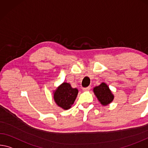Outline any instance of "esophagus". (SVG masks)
<instances>
[{
    "label": "esophagus",
    "instance_id": "esophagus-1",
    "mask_svg": "<svg viewBox=\"0 0 148 148\" xmlns=\"http://www.w3.org/2000/svg\"><path fill=\"white\" fill-rule=\"evenodd\" d=\"M91 89V87L90 86H89V87H87V88H84L83 89H82V90L84 91H89Z\"/></svg>",
    "mask_w": 148,
    "mask_h": 148
}]
</instances>
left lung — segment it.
Returning <instances> with one entry per match:
<instances>
[{"label": "left lung", "mask_w": 148, "mask_h": 148, "mask_svg": "<svg viewBox=\"0 0 148 148\" xmlns=\"http://www.w3.org/2000/svg\"><path fill=\"white\" fill-rule=\"evenodd\" d=\"M93 91L98 101L103 106L111 103L114 99V95L112 93L109 86L104 82L101 84L99 86H95Z\"/></svg>", "instance_id": "8db88e82"}]
</instances>
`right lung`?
Returning a JSON list of instances; mask_svg holds the SVG:
<instances>
[{"label": "right lung", "instance_id": "add662e5", "mask_svg": "<svg viewBox=\"0 0 148 148\" xmlns=\"http://www.w3.org/2000/svg\"><path fill=\"white\" fill-rule=\"evenodd\" d=\"M78 93V89L72 88L69 83L63 82L53 91V98L58 107L68 110L74 104Z\"/></svg>", "mask_w": 148, "mask_h": 148}]
</instances>
